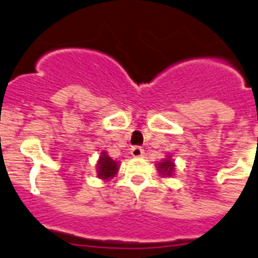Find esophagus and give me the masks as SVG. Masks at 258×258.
<instances>
[{
    "instance_id": "esophagus-1",
    "label": "esophagus",
    "mask_w": 258,
    "mask_h": 258,
    "mask_svg": "<svg viewBox=\"0 0 258 258\" xmlns=\"http://www.w3.org/2000/svg\"><path fill=\"white\" fill-rule=\"evenodd\" d=\"M131 154L135 158L144 157V149H141L140 146H133V148L131 149Z\"/></svg>"
}]
</instances>
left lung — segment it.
<instances>
[{
  "mask_svg": "<svg viewBox=\"0 0 258 258\" xmlns=\"http://www.w3.org/2000/svg\"><path fill=\"white\" fill-rule=\"evenodd\" d=\"M156 169H157L158 174L164 178L166 177H173L174 176V170H176V162L173 160L172 154H168L165 156V158H162L161 161H158L156 164Z\"/></svg>",
  "mask_w": 258,
  "mask_h": 258,
  "instance_id": "obj_1",
  "label": "left lung"
}]
</instances>
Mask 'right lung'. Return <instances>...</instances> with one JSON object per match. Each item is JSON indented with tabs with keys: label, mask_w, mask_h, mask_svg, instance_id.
<instances>
[{
	"label": "right lung",
	"mask_w": 258,
	"mask_h": 258,
	"mask_svg": "<svg viewBox=\"0 0 258 258\" xmlns=\"http://www.w3.org/2000/svg\"><path fill=\"white\" fill-rule=\"evenodd\" d=\"M119 165H121V161L113 160L112 157H109L108 152L102 150L96 164L97 178H100L101 181L112 180L113 177H116V174L118 173Z\"/></svg>",
	"instance_id": "obj_1"
}]
</instances>
